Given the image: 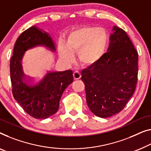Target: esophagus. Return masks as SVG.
I'll return each instance as SVG.
<instances>
[{"label":"esophagus","instance_id":"34e87169","mask_svg":"<svg viewBox=\"0 0 151 151\" xmlns=\"http://www.w3.org/2000/svg\"><path fill=\"white\" fill-rule=\"evenodd\" d=\"M73 76L74 80H79L80 78H81V74H80V72L78 71H74Z\"/></svg>","mask_w":151,"mask_h":151}]
</instances>
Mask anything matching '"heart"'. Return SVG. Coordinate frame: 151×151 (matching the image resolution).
<instances>
[{
  "label": "heart",
  "mask_w": 151,
  "mask_h": 151,
  "mask_svg": "<svg viewBox=\"0 0 151 151\" xmlns=\"http://www.w3.org/2000/svg\"><path fill=\"white\" fill-rule=\"evenodd\" d=\"M108 44V35L103 28L86 27L71 32L67 44L60 41L58 52L61 59L67 64L74 60L73 53L78 52V58L83 65L97 62L105 53Z\"/></svg>",
  "instance_id": "heart-1"
}]
</instances>
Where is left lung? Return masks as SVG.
Wrapping results in <instances>:
<instances>
[{
    "mask_svg": "<svg viewBox=\"0 0 151 151\" xmlns=\"http://www.w3.org/2000/svg\"><path fill=\"white\" fill-rule=\"evenodd\" d=\"M110 41L108 52L81 73L87 105L101 118L123 110L134 93L138 73V54L127 32L114 27Z\"/></svg>",
    "mask_w": 151,
    "mask_h": 151,
    "instance_id": "obj_1",
    "label": "left lung"
}]
</instances>
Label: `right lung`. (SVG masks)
Instances as JSON below:
<instances>
[{
  "label": "right lung",
  "instance_id": "1",
  "mask_svg": "<svg viewBox=\"0 0 151 151\" xmlns=\"http://www.w3.org/2000/svg\"><path fill=\"white\" fill-rule=\"evenodd\" d=\"M36 46L56 51L49 34L33 26L24 31L15 43L10 60V77L14 99L30 116L45 119L58 111L63 92L73 82V72L47 71L39 79L28 78L22 69V59L26 51Z\"/></svg>",
  "mask_w": 151,
  "mask_h": 151
}]
</instances>
